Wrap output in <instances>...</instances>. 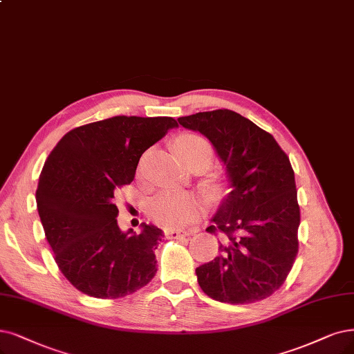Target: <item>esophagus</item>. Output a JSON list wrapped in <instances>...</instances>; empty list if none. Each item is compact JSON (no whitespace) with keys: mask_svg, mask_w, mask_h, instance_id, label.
<instances>
[{"mask_svg":"<svg viewBox=\"0 0 354 354\" xmlns=\"http://www.w3.org/2000/svg\"><path fill=\"white\" fill-rule=\"evenodd\" d=\"M197 232V229H194V230H188V232H180V230H169V232H166V236L169 238V239H180V238H184V236H189L191 233H195Z\"/></svg>","mask_w":354,"mask_h":354,"instance_id":"obj_1","label":"esophagus"}]
</instances>
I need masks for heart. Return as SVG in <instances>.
Instances as JSON below:
<instances>
[{
  "label": "heart",
  "instance_id": "obj_1",
  "mask_svg": "<svg viewBox=\"0 0 354 354\" xmlns=\"http://www.w3.org/2000/svg\"><path fill=\"white\" fill-rule=\"evenodd\" d=\"M174 150L179 159L187 166L198 159H212V144L198 134L185 133L174 142ZM200 203L189 192L169 191L154 197L147 213L156 225L163 227H180L188 225L197 216Z\"/></svg>",
  "mask_w": 354,
  "mask_h": 354
}]
</instances>
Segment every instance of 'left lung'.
<instances>
[{"instance_id": "obj_1", "label": "left lung", "mask_w": 354, "mask_h": 354, "mask_svg": "<svg viewBox=\"0 0 354 354\" xmlns=\"http://www.w3.org/2000/svg\"><path fill=\"white\" fill-rule=\"evenodd\" d=\"M213 144L225 167L227 194L208 233H221L218 257L200 266L203 292L218 302L243 305L271 296L297 254L300 212L289 157L267 131L245 116L217 109L178 118Z\"/></svg>"}]
</instances>
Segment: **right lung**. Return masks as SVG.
Returning <instances> with one entry per match:
<instances>
[{"label": "right lung", "mask_w": 354, "mask_h": 354, "mask_svg": "<svg viewBox=\"0 0 354 354\" xmlns=\"http://www.w3.org/2000/svg\"><path fill=\"white\" fill-rule=\"evenodd\" d=\"M178 124L170 116H113L71 129L39 176L36 204L61 272L77 290L118 299L140 290L157 271L163 232L118 226L116 191L131 184L141 154Z\"/></svg>", "instance_id": "add662e5"}]
</instances>
